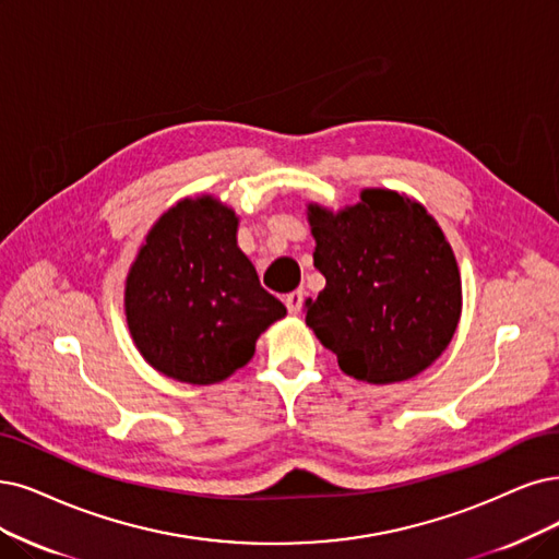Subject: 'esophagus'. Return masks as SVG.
I'll use <instances>...</instances> for the list:
<instances>
[{
  "label": "esophagus",
  "mask_w": 559,
  "mask_h": 559,
  "mask_svg": "<svg viewBox=\"0 0 559 559\" xmlns=\"http://www.w3.org/2000/svg\"><path fill=\"white\" fill-rule=\"evenodd\" d=\"M285 306L287 311H290L293 316H299L301 313V306H304V290H295L285 297Z\"/></svg>",
  "instance_id": "obj_1"
}]
</instances>
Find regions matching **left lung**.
Returning <instances> with one entry per match:
<instances>
[{"label": "left lung", "mask_w": 559, "mask_h": 559, "mask_svg": "<svg viewBox=\"0 0 559 559\" xmlns=\"http://www.w3.org/2000/svg\"><path fill=\"white\" fill-rule=\"evenodd\" d=\"M306 216L326 281L306 301V324L349 378L419 376L444 353L463 311L459 262L438 221L389 189H364L338 212L308 202Z\"/></svg>", "instance_id": "obj_1"}]
</instances>
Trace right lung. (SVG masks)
Listing matches in <instances>:
<instances>
[{
    "label": "right lung",
    "mask_w": 559,
    "mask_h": 559,
    "mask_svg": "<svg viewBox=\"0 0 559 559\" xmlns=\"http://www.w3.org/2000/svg\"><path fill=\"white\" fill-rule=\"evenodd\" d=\"M239 216L214 195L183 198L144 235L123 283L138 353L165 378L216 384L255 355L285 306L237 246Z\"/></svg>",
    "instance_id": "1"
}]
</instances>
